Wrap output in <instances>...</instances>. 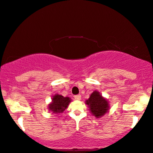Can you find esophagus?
Here are the masks:
<instances>
[{"label": "esophagus", "instance_id": "34e87169", "mask_svg": "<svg viewBox=\"0 0 153 153\" xmlns=\"http://www.w3.org/2000/svg\"><path fill=\"white\" fill-rule=\"evenodd\" d=\"M74 98L76 100H81V96L80 95H76L74 96Z\"/></svg>", "mask_w": 153, "mask_h": 153}]
</instances>
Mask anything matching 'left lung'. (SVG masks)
<instances>
[{
    "label": "left lung",
    "mask_w": 153,
    "mask_h": 153,
    "mask_svg": "<svg viewBox=\"0 0 153 153\" xmlns=\"http://www.w3.org/2000/svg\"><path fill=\"white\" fill-rule=\"evenodd\" d=\"M85 102L89 107L91 113L96 118L105 115L109 108L108 101L103 98L98 91H94Z\"/></svg>",
    "instance_id": "1"
}]
</instances>
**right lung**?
<instances>
[{
  "mask_svg": "<svg viewBox=\"0 0 153 153\" xmlns=\"http://www.w3.org/2000/svg\"><path fill=\"white\" fill-rule=\"evenodd\" d=\"M71 102V100L70 98L64 97L59 94H55L52 98V102L48 105V109L55 114L62 113L67 108Z\"/></svg>",
  "mask_w": 153,
  "mask_h": 153,
  "instance_id": "obj_1",
  "label": "right lung"
}]
</instances>
